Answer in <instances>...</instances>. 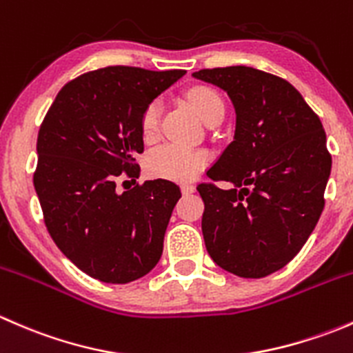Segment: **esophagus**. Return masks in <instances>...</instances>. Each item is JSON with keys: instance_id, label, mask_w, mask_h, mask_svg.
Here are the masks:
<instances>
[{"instance_id": "obj_1", "label": "esophagus", "mask_w": 353, "mask_h": 353, "mask_svg": "<svg viewBox=\"0 0 353 353\" xmlns=\"http://www.w3.org/2000/svg\"><path fill=\"white\" fill-rule=\"evenodd\" d=\"M181 190H183L184 194H191L196 191V188H194V184H183V186H181Z\"/></svg>"}]
</instances>
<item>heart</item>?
<instances>
[{
    "mask_svg": "<svg viewBox=\"0 0 353 353\" xmlns=\"http://www.w3.org/2000/svg\"><path fill=\"white\" fill-rule=\"evenodd\" d=\"M188 101L205 123L213 117H223V102L215 90L208 87H194L188 92ZM160 108L157 102L147 105L141 116V134L147 141L154 140L159 130ZM208 155L194 148L181 145H162L148 152L145 169L150 176L170 181H190L206 165Z\"/></svg>",
    "mask_w": 353,
    "mask_h": 353,
    "instance_id": "obj_1",
    "label": "heart"
}]
</instances>
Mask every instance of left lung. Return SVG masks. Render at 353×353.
<instances>
[{"mask_svg":"<svg viewBox=\"0 0 353 353\" xmlns=\"http://www.w3.org/2000/svg\"><path fill=\"white\" fill-rule=\"evenodd\" d=\"M196 80L227 92L234 140L199 184L201 230L213 261L243 279H263L292 261L314 230L331 172L319 117L283 78L249 66L199 70Z\"/></svg>","mask_w":353,"mask_h":353,"instance_id":"obj_1","label":"left lung"}]
</instances>
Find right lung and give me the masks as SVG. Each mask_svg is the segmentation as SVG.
I'll return each mask as SVG.
<instances>
[{"instance_id":"right-lung-1","label":"right lung","mask_w":353,"mask_h":353,"mask_svg":"<svg viewBox=\"0 0 353 353\" xmlns=\"http://www.w3.org/2000/svg\"><path fill=\"white\" fill-rule=\"evenodd\" d=\"M184 73L101 68L66 83L46 114L35 193L52 241L92 279L130 283L162 256L179 186L154 179L121 193L116 183L138 177L143 110Z\"/></svg>"}]
</instances>
